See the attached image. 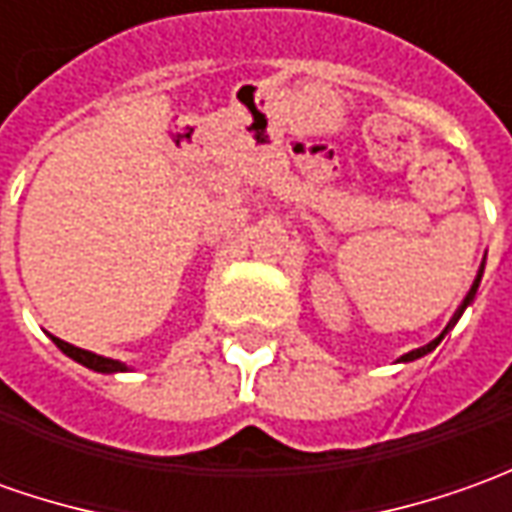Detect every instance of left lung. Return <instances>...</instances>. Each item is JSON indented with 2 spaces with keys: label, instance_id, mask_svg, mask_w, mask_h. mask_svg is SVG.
Segmentation results:
<instances>
[{
  "label": "left lung",
  "instance_id": "obj_1",
  "mask_svg": "<svg viewBox=\"0 0 512 512\" xmlns=\"http://www.w3.org/2000/svg\"><path fill=\"white\" fill-rule=\"evenodd\" d=\"M482 274H485V260H482V266H479V271H476V280H474V285H471V291L465 294V300H462V305H460V308H457V314L451 316V322H448L446 328H443V333H440L437 339H431L429 344H423V347H417V350H409V353H403V356L398 358V361H403V364H406V361H415V358H423V356H426V353H431V350H434L437 344L446 339L448 330H451V328H454V325H457V322H460V316L465 314V308H468V305L474 302L476 288H479V283H482Z\"/></svg>",
  "mask_w": 512,
  "mask_h": 512
}]
</instances>
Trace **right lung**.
Wrapping results in <instances>:
<instances>
[{"label": "right lung", "instance_id": "add662e5", "mask_svg": "<svg viewBox=\"0 0 512 512\" xmlns=\"http://www.w3.org/2000/svg\"><path fill=\"white\" fill-rule=\"evenodd\" d=\"M52 342L55 347L66 353V356L72 358V361H78L83 367H89V370H95V373H128V364L123 361H117V358H106V356H97L92 350H83V347H75V344L64 342V339H58V336H52Z\"/></svg>", "mask_w": 512, "mask_h": 512}]
</instances>
